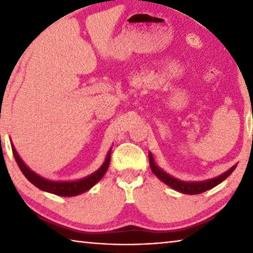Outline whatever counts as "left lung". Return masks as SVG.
Wrapping results in <instances>:
<instances>
[{"instance_id":"obj_1","label":"left lung","mask_w":253,"mask_h":253,"mask_svg":"<svg viewBox=\"0 0 253 253\" xmlns=\"http://www.w3.org/2000/svg\"><path fill=\"white\" fill-rule=\"evenodd\" d=\"M148 157H149V166H151L152 172L156 175L157 178H160L163 183H165L166 185L172 187L173 190L179 192V193L190 194V195L203 193V192L211 190V188H213L214 186L219 185L220 183H222L224 179L228 178L230 175L232 174L235 168H237V164H235L230 169L224 172L223 174H221L216 177L207 179V181L186 182V181H181V179H178L176 177L172 176V175L168 174L164 169H162L160 166L156 165V163H155V161H154L153 155L151 153H148Z\"/></svg>"}]
</instances>
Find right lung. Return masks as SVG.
Instances as JSON below:
<instances>
[{"instance_id": "add662e5", "label": "right lung", "mask_w": 253, "mask_h": 253, "mask_svg": "<svg viewBox=\"0 0 253 253\" xmlns=\"http://www.w3.org/2000/svg\"><path fill=\"white\" fill-rule=\"evenodd\" d=\"M11 146L15 161L18 163L21 172L24 174V176L27 177L34 186L40 188V190L59 196H76L89 191L102 178V176H104L105 173L107 172V169H108L110 163L111 148L109 149L108 153H107L105 162L102 163L100 168L98 169L96 172L88 175V176L80 179H76V181H51V179H46L40 176V175L37 174L36 172H33L28 165H25V163L22 161V158L20 157L12 142Z\"/></svg>"}]
</instances>
